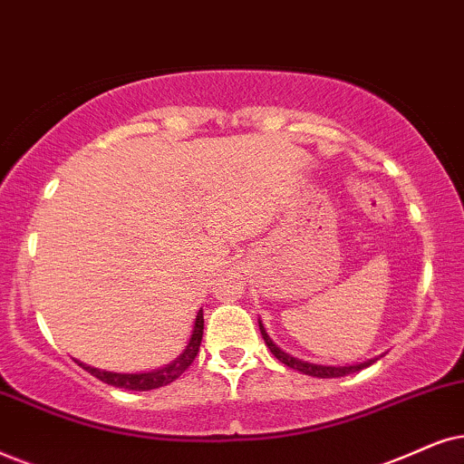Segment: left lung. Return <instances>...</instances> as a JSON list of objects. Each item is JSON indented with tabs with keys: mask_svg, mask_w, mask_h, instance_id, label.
<instances>
[{
	"mask_svg": "<svg viewBox=\"0 0 464 464\" xmlns=\"http://www.w3.org/2000/svg\"><path fill=\"white\" fill-rule=\"evenodd\" d=\"M259 330H261V336L266 340L267 349L272 351L276 360H280L285 363V366L293 368V371H300L304 374H308V377H316V379H336V377H344V374H351V372H357L362 371V368L371 366L374 363V360H379V357H374V360H366L362 363H347V366H325V363H313V362H306V360H300V357H293L291 353H286L278 347V344L274 343L272 338H269V334L266 330V325H263V321L259 319Z\"/></svg>",
	"mask_w": 464,
	"mask_h": 464,
	"instance_id": "1",
	"label": "left lung"
}]
</instances>
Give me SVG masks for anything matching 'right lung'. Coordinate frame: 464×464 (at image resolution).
Returning a JSON list of instances; mask_svg holds the SVG:
<instances>
[{
  "instance_id": "obj_1",
  "label": "right lung",
  "mask_w": 464,
  "mask_h": 464,
  "mask_svg": "<svg viewBox=\"0 0 464 464\" xmlns=\"http://www.w3.org/2000/svg\"><path fill=\"white\" fill-rule=\"evenodd\" d=\"M201 338H203V310H198L195 324H192V334L188 344L181 353L175 357L173 362L164 363L162 368H156V371H148V372H111V371H101V368H93L90 363H83L79 360H74L81 368H85L87 372L93 374L96 379L104 381V383L113 385V388H121V390H132V392H148V390H156L162 388V385L173 383L175 379L179 377L186 368L195 362V357L198 353V347H201Z\"/></svg>"
}]
</instances>
